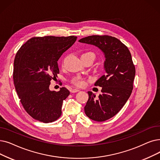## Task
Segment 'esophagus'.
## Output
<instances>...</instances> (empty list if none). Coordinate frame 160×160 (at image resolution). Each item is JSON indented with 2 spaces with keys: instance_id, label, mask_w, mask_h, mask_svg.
<instances>
[{
  "instance_id": "esophagus-1",
  "label": "esophagus",
  "mask_w": 160,
  "mask_h": 160,
  "mask_svg": "<svg viewBox=\"0 0 160 160\" xmlns=\"http://www.w3.org/2000/svg\"><path fill=\"white\" fill-rule=\"evenodd\" d=\"M80 90L78 89H72L71 90V93H76V92H79Z\"/></svg>"
}]
</instances>
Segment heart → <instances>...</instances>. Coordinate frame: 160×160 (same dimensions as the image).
I'll use <instances>...</instances> for the list:
<instances>
[{
	"instance_id": "b5f03b06",
	"label": "heart",
	"mask_w": 160,
	"mask_h": 160,
	"mask_svg": "<svg viewBox=\"0 0 160 160\" xmlns=\"http://www.w3.org/2000/svg\"><path fill=\"white\" fill-rule=\"evenodd\" d=\"M86 56H90L94 58V55L92 52H86L81 55V58L86 57ZM71 82L72 84H73L76 86L83 87L86 84V80L84 78L81 77V76H74V77L71 79Z\"/></svg>"
}]
</instances>
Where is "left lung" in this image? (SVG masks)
Returning <instances> with one entry per match:
<instances>
[{
  "label": "left lung",
  "mask_w": 160,
  "mask_h": 160,
  "mask_svg": "<svg viewBox=\"0 0 160 160\" xmlns=\"http://www.w3.org/2000/svg\"><path fill=\"white\" fill-rule=\"evenodd\" d=\"M79 42L98 47L105 54L106 74L95 84L102 88L101 94L96 98L94 93L88 92L84 107L89 118L104 122L118 113L129 98L133 89L135 67L128 47L114 37L92 35Z\"/></svg>",
  "instance_id": "8db88e82"
}]
</instances>
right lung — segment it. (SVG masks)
<instances>
[{"instance_id": "add662e5", "label": "right lung", "mask_w": 160, "mask_h": 160, "mask_svg": "<svg viewBox=\"0 0 160 160\" xmlns=\"http://www.w3.org/2000/svg\"><path fill=\"white\" fill-rule=\"evenodd\" d=\"M77 37H32L18 51L13 62V79L21 103L32 118L53 122L61 115L63 101L70 94L65 88L50 91L51 80L59 73L58 61Z\"/></svg>"}]
</instances>
